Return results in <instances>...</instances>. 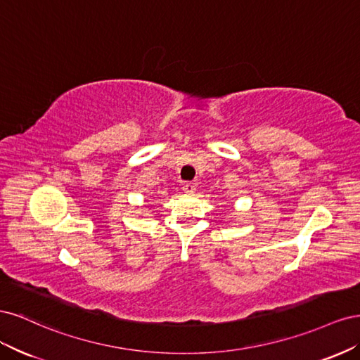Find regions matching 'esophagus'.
I'll return each mask as SVG.
<instances>
[{"label":"esophagus","mask_w":360,"mask_h":360,"mask_svg":"<svg viewBox=\"0 0 360 360\" xmlns=\"http://www.w3.org/2000/svg\"><path fill=\"white\" fill-rule=\"evenodd\" d=\"M183 191L188 192V193H192L195 191V184L193 183H184L183 184Z\"/></svg>","instance_id":"1"}]
</instances>
